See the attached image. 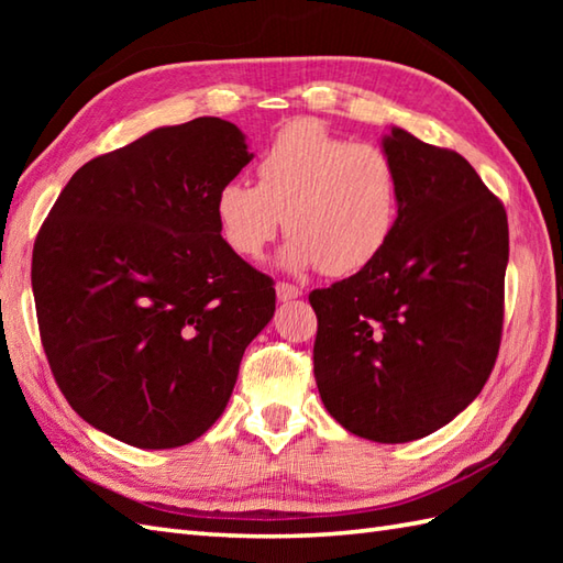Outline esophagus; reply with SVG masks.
Masks as SVG:
<instances>
[{
  "mask_svg": "<svg viewBox=\"0 0 563 563\" xmlns=\"http://www.w3.org/2000/svg\"><path fill=\"white\" fill-rule=\"evenodd\" d=\"M275 295H278L280 302H290V300H297V297L302 295V290L292 283H278L275 285Z\"/></svg>",
  "mask_w": 563,
  "mask_h": 563,
  "instance_id": "1",
  "label": "esophagus"
}]
</instances>
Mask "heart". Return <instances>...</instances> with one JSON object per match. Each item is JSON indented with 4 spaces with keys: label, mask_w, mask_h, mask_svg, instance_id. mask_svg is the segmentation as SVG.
Instances as JSON below:
<instances>
[{
    "label": "heart",
    "mask_w": 563,
    "mask_h": 563,
    "mask_svg": "<svg viewBox=\"0 0 563 563\" xmlns=\"http://www.w3.org/2000/svg\"><path fill=\"white\" fill-rule=\"evenodd\" d=\"M214 220L234 254L258 258L275 234H290V271L355 275L385 254L399 220L391 157L302 118L280 128L256 164V186L232 178L214 194Z\"/></svg>",
    "instance_id": "1"
}]
</instances>
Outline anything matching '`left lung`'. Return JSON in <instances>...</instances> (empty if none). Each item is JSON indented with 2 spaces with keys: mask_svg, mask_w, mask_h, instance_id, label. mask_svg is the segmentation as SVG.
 Here are the masks:
<instances>
[{
  "mask_svg": "<svg viewBox=\"0 0 563 563\" xmlns=\"http://www.w3.org/2000/svg\"><path fill=\"white\" fill-rule=\"evenodd\" d=\"M399 220L373 266L309 292L314 377L327 411L375 442L450 423L496 365L508 218L462 154L391 128Z\"/></svg>",
  "mask_w": 563,
  "mask_h": 563,
  "instance_id": "1",
  "label": "left lung"
}]
</instances>
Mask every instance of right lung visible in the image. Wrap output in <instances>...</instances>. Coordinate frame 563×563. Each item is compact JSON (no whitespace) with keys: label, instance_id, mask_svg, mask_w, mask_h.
I'll return each instance as SVG.
<instances>
[{"label":"right lung","instance_id":"right-lung-1","mask_svg":"<svg viewBox=\"0 0 563 563\" xmlns=\"http://www.w3.org/2000/svg\"><path fill=\"white\" fill-rule=\"evenodd\" d=\"M251 162L222 118L157 128L69 178L33 244L41 341L93 428L181 448L222 416L239 363L275 312L266 273L227 246L218 188Z\"/></svg>","mask_w":563,"mask_h":563}]
</instances>
